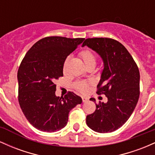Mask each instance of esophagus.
<instances>
[{
    "instance_id": "esophagus-1",
    "label": "esophagus",
    "mask_w": 155,
    "mask_h": 155,
    "mask_svg": "<svg viewBox=\"0 0 155 155\" xmlns=\"http://www.w3.org/2000/svg\"><path fill=\"white\" fill-rule=\"evenodd\" d=\"M81 98H82V101H83V103L87 102V101H88V98H87V97H81Z\"/></svg>"
}]
</instances>
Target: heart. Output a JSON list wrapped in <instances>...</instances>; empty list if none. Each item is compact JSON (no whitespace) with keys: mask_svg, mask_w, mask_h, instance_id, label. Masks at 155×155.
Returning <instances> with one entry per match:
<instances>
[{"mask_svg":"<svg viewBox=\"0 0 155 155\" xmlns=\"http://www.w3.org/2000/svg\"><path fill=\"white\" fill-rule=\"evenodd\" d=\"M79 56L87 68L90 66L95 67L96 63H97V57H96L93 51L87 49H84L79 53ZM68 61V58H66L63 64L64 71L66 68ZM92 84V81H91V80H80V81H76V82L74 83V87L79 92L84 93V92L87 91L89 86L91 85Z\"/></svg>","mask_w":155,"mask_h":155,"instance_id":"b5f03b06","label":"heart"}]
</instances>
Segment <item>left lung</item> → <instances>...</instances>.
Segmentation results:
<instances>
[{
	"instance_id": "8db88e82",
	"label": "left lung",
	"mask_w": 155,
	"mask_h": 155,
	"mask_svg": "<svg viewBox=\"0 0 155 155\" xmlns=\"http://www.w3.org/2000/svg\"><path fill=\"white\" fill-rule=\"evenodd\" d=\"M87 46L102 58L104 68L97 86V95H105L108 102L99 101L86 122L100 133L117 130L127 122L136 108L140 95V74L137 64L122 44L109 38L85 39Z\"/></svg>"
}]
</instances>
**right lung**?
<instances>
[{
  "label": "right lung",
  "mask_w": 155,
  "mask_h": 155,
  "mask_svg": "<svg viewBox=\"0 0 155 155\" xmlns=\"http://www.w3.org/2000/svg\"><path fill=\"white\" fill-rule=\"evenodd\" d=\"M83 38L48 36L38 41L26 53L17 72L18 101L33 127L53 133L66 125L68 114L82 102L73 92L55 95L57 79L63 76V64Z\"/></svg>",
  "instance_id": "add662e5"
}]
</instances>
